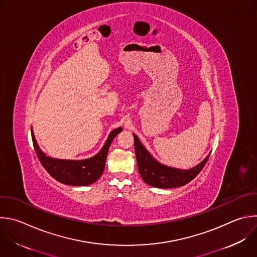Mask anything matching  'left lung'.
Returning a JSON list of instances; mask_svg holds the SVG:
<instances>
[{
	"instance_id": "left-lung-1",
	"label": "left lung",
	"mask_w": 257,
	"mask_h": 257,
	"mask_svg": "<svg viewBox=\"0 0 257 257\" xmlns=\"http://www.w3.org/2000/svg\"><path fill=\"white\" fill-rule=\"evenodd\" d=\"M133 136L139 174L143 181L151 187L172 189L187 185L200 174L210 156L209 154L200 164L188 170L168 167L157 162L141 144L138 137Z\"/></svg>"
}]
</instances>
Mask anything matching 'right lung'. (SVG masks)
I'll use <instances>...</instances> for the list:
<instances>
[{
    "label": "right lung",
    "instance_id": "add662e5",
    "mask_svg": "<svg viewBox=\"0 0 257 257\" xmlns=\"http://www.w3.org/2000/svg\"><path fill=\"white\" fill-rule=\"evenodd\" d=\"M121 131L122 128L113 130L102 150L94 157L84 160H62L50 158L46 156L38 147L32 130L31 136L34 149L42 166L53 179L64 185L88 186L98 181L103 175L109 147L113 139Z\"/></svg>",
    "mask_w": 257,
    "mask_h": 257
}]
</instances>
